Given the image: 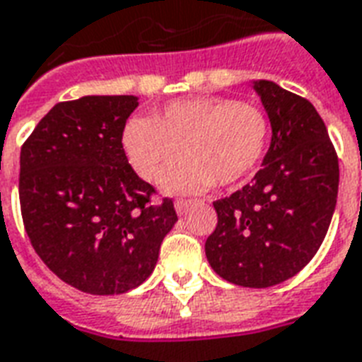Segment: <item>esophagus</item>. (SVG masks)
Returning a JSON list of instances; mask_svg holds the SVG:
<instances>
[{
    "mask_svg": "<svg viewBox=\"0 0 362 362\" xmlns=\"http://www.w3.org/2000/svg\"><path fill=\"white\" fill-rule=\"evenodd\" d=\"M173 206H175V211H177L179 216H183L185 211L189 210V208L192 206V200H183V198H179V200H175Z\"/></svg>",
    "mask_w": 362,
    "mask_h": 362,
    "instance_id": "esophagus-1",
    "label": "esophagus"
}]
</instances>
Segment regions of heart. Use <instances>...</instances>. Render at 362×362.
Instances as JSON below:
<instances>
[{
	"label": "heart",
	"mask_w": 362,
	"mask_h": 362,
	"mask_svg": "<svg viewBox=\"0 0 362 362\" xmlns=\"http://www.w3.org/2000/svg\"><path fill=\"white\" fill-rule=\"evenodd\" d=\"M269 119L262 108L229 97H191L162 108L152 119L132 118L122 146L137 175L162 179L165 192H197L248 177L265 154Z\"/></svg>",
	"instance_id": "1"
}]
</instances>
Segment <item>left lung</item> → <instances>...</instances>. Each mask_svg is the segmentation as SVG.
<instances>
[{
  "mask_svg": "<svg viewBox=\"0 0 362 362\" xmlns=\"http://www.w3.org/2000/svg\"><path fill=\"white\" fill-rule=\"evenodd\" d=\"M271 122V145L252 183L214 202L206 257L221 279L269 288L313 259L332 221L339 168L315 107L274 81L252 83Z\"/></svg>",
  "mask_w": 362,
  "mask_h": 362,
  "instance_id": "obj_1",
  "label": "left lung"
}]
</instances>
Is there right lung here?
I'll list each match as a JSON object with an SVG mask.
<instances>
[{
  "label": "right lung",
  "mask_w": 362,
  "mask_h": 362,
  "mask_svg": "<svg viewBox=\"0 0 362 362\" xmlns=\"http://www.w3.org/2000/svg\"><path fill=\"white\" fill-rule=\"evenodd\" d=\"M133 95H88L51 108L21 148L18 197L36 254L70 286L124 294L151 276L173 229V202L152 206L151 185L122 146Z\"/></svg>",
  "instance_id": "add662e5"
}]
</instances>
